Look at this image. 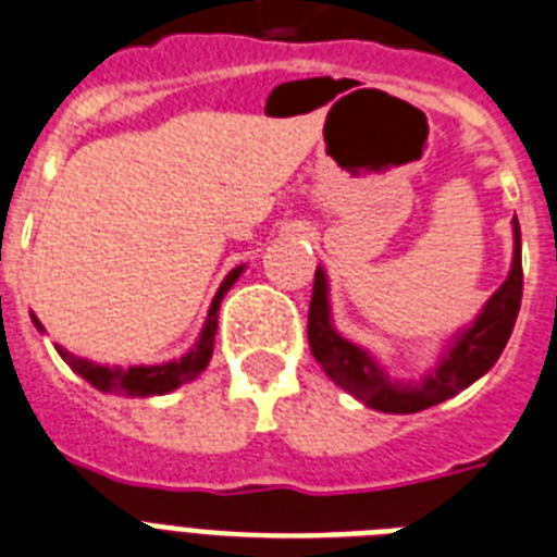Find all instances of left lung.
I'll return each mask as SVG.
<instances>
[{"label":"left lung","mask_w":557,"mask_h":557,"mask_svg":"<svg viewBox=\"0 0 557 557\" xmlns=\"http://www.w3.org/2000/svg\"><path fill=\"white\" fill-rule=\"evenodd\" d=\"M515 258L511 273L499 290L485 301V308L471 327H465L447 346L438 366L424 374L421 381H392L374 357L363 351L346 337H339L331 322V305H327V278L325 270L317 267L313 275V296L308 310V343L317 363L325 369L331 381L351 392L366 407L409 416L426 407H435L442 400L454 398L468 389L473 381H480L491 366L497 363L506 348L511 331H515L517 310L523 299V264H520V223L515 218Z\"/></svg>","instance_id":"8db88e82"}]
</instances>
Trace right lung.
<instances>
[{
  "mask_svg": "<svg viewBox=\"0 0 557 557\" xmlns=\"http://www.w3.org/2000/svg\"><path fill=\"white\" fill-rule=\"evenodd\" d=\"M244 273V267H235L223 284H220V290L214 293V301H211L209 317H206V325H202L200 337L194 343V348L188 355H183L180 360H168V363H157V366H98L92 360H84V357H75L72 351H66L63 346H58V355L72 366V372H77L84 377L86 383H92L95 389L101 392H122L127 398H148V395H168V392L180 389L183 383L194 381L197 374L209 366L211 351H214V334H218V308L223 296L230 293V287L238 282V275ZM34 325L46 331L40 325V319L32 317Z\"/></svg>",
  "mask_w": 557,
  "mask_h": 557,
  "instance_id": "1",
  "label": "right lung"
}]
</instances>
